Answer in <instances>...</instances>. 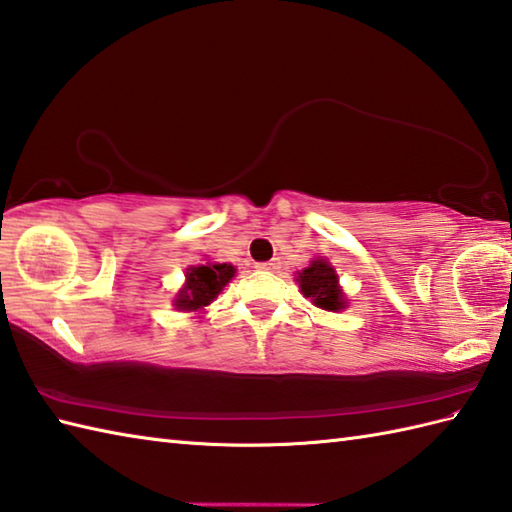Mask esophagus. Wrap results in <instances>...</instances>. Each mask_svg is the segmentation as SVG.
<instances>
[{"instance_id": "34e87169", "label": "esophagus", "mask_w": 512, "mask_h": 512, "mask_svg": "<svg viewBox=\"0 0 512 512\" xmlns=\"http://www.w3.org/2000/svg\"><path fill=\"white\" fill-rule=\"evenodd\" d=\"M257 270H266V273H277L279 270V259H270V262H262L255 266Z\"/></svg>"}]
</instances>
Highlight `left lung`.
Returning <instances> with one entry per match:
<instances>
[{"label":"left lung","mask_w":512,"mask_h":512,"mask_svg":"<svg viewBox=\"0 0 512 512\" xmlns=\"http://www.w3.org/2000/svg\"><path fill=\"white\" fill-rule=\"evenodd\" d=\"M299 286L301 292L306 295L314 306L321 310H343L345 299L339 288V277H336L334 268L323 262V259H314V262L299 273Z\"/></svg>","instance_id":"obj_1"}]
</instances>
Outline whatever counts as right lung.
<instances>
[{"label": "right lung", "instance_id": "obj_1", "mask_svg": "<svg viewBox=\"0 0 512 512\" xmlns=\"http://www.w3.org/2000/svg\"><path fill=\"white\" fill-rule=\"evenodd\" d=\"M235 275L231 264H209L189 268L187 286L180 290L176 299L178 310H200L220 295L222 288L228 284V279Z\"/></svg>", "mask_w": 512, "mask_h": 512}]
</instances>
